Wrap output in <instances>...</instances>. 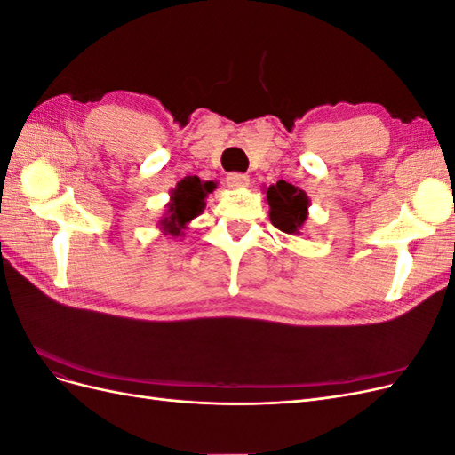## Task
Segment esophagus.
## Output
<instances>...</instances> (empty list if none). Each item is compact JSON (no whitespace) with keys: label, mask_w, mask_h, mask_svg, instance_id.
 <instances>
[{"label":"esophagus","mask_w":455,"mask_h":455,"mask_svg":"<svg viewBox=\"0 0 455 455\" xmlns=\"http://www.w3.org/2000/svg\"><path fill=\"white\" fill-rule=\"evenodd\" d=\"M249 182H251V178L246 174H241V172H231L228 176V186L229 188H244V186H249Z\"/></svg>","instance_id":"esophagus-1"}]
</instances>
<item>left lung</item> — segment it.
I'll list each match as a JSON object with an SVG mask.
<instances>
[{"instance_id":"obj_1","label":"left lung","mask_w":455,"mask_h":455,"mask_svg":"<svg viewBox=\"0 0 455 455\" xmlns=\"http://www.w3.org/2000/svg\"><path fill=\"white\" fill-rule=\"evenodd\" d=\"M266 194L271 224L288 233V235H301V229L307 222L311 203L306 191L279 180L277 184L266 188Z\"/></svg>"}]
</instances>
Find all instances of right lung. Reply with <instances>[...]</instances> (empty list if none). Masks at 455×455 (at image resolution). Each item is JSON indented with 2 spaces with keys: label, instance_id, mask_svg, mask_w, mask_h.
<instances>
[{
  "label": "right lung",
  "instance_id": "obj_1",
  "mask_svg": "<svg viewBox=\"0 0 455 455\" xmlns=\"http://www.w3.org/2000/svg\"><path fill=\"white\" fill-rule=\"evenodd\" d=\"M216 189V182H204L197 176H186L171 189L167 211L159 218V229L164 235L178 239L184 235L189 222L204 211V199Z\"/></svg>",
  "mask_w": 455,
  "mask_h": 455
}]
</instances>
